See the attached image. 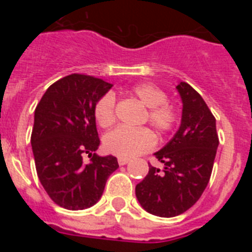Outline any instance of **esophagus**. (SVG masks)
Listing matches in <instances>:
<instances>
[{
    "label": "esophagus",
    "mask_w": 252,
    "mask_h": 252,
    "mask_svg": "<svg viewBox=\"0 0 252 252\" xmlns=\"http://www.w3.org/2000/svg\"><path fill=\"white\" fill-rule=\"evenodd\" d=\"M128 162L127 158H119V164L120 165H126Z\"/></svg>",
    "instance_id": "1"
}]
</instances>
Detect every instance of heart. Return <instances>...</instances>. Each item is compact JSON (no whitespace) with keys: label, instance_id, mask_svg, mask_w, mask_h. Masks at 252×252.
I'll return each instance as SVG.
<instances>
[{"label":"heart","instance_id":"b5f03b06","mask_svg":"<svg viewBox=\"0 0 252 252\" xmlns=\"http://www.w3.org/2000/svg\"><path fill=\"white\" fill-rule=\"evenodd\" d=\"M132 94L148 107L145 121L157 132H171L179 124V111L168 101V95L160 87L153 83H140L132 87ZM93 115L101 127H110L116 120V97L113 92L101 95L93 107ZM104 149L120 158H133L151 150L155 145V136L149 128H128L120 126L108 132L103 139Z\"/></svg>","mask_w":252,"mask_h":252}]
</instances>
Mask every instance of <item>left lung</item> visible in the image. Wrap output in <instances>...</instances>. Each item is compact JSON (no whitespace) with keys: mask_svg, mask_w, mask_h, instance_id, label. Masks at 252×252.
I'll list each match as a JSON object with an SVG mask.
<instances>
[{"mask_svg":"<svg viewBox=\"0 0 252 252\" xmlns=\"http://www.w3.org/2000/svg\"><path fill=\"white\" fill-rule=\"evenodd\" d=\"M177 90L183 102L182 124L174 137L154 154L164 169L149 165L148 175L135 189L142 208L159 217L182 215L201 198L220 144L215 116L202 95L186 82Z\"/></svg>","mask_w":252,"mask_h":252,"instance_id":"8db88e82","label":"left lung"}]
</instances>
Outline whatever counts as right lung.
<instances>
[{
    "instance_id": "add662e5",
    "label": "right lung",
    "mask_w": 252,
    "mask_h": 252,
    "mask_svg": "<svg viewBox=\"0 0 252 252\" xmlns=\"http://www.w3.org/2000/svg\"><path fill=\"white\" fill-rule=\"evenodd\" d=\"M112 84L87 74H70L49 87L35 108L31 146L40 183L51 201L65 209L98 202L111 174L119 168L112 155L98 157L93 107ZM88 153L90 164L83 161Z\"/></svg>"
}]
</instances>
